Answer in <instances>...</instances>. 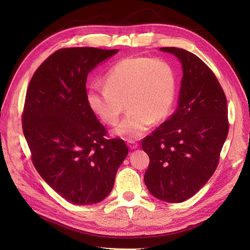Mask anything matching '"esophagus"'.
Here are the masks:
<instances>
[{
    "label": "esophagus",
    "mask_w": 250,
    "mask_h": 250,
    "mask_svg": "<svg viewBox=\"0 0 250 250\" xmlns=\"http://www.w3.org/2000/svg\"><path fill=\"white\" fill-rule=\"evenodd\" d=\"M127 146H128L129 149L134 150V149H137L139 147V144L137 142H135L134 140H128L127 141Z\"/></svg>",
    "instance_id": "obj_1"
}]
</instances>
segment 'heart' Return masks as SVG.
<instances>
[{
    "label": "heart",
    "instance_id": "1",
    "mask_svg": "<svg viewBox=\"0 0 250 250\" xmlns=\"http://www.w3.org/2000/svg\"><path fill=\"white\" fill-rule=\"evenodd\" d=\"M177 79L172 65L164 60L129 57L117 62L105 77L104 86L89 89V107L108 125H115L125 103L128 110L115 134L139 139L153 123H161L174 106Z\"/></svg>",
    "mask_w": 250,
    "mask_h": 250
}]
</instances>
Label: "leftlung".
<instances>
[{"mask_svg":"<svg viewBox=\"0 0 250 250\" xmlns=\"http://www.w3.org/2000/svg\"><path fill=\"white\" fill-rule=\"evenodd\" d=\"M160 50L179 60L183 76L177 108L142 141L150 158L144 181L155 198L181 203L198 192L218 166L229 132L227 100L199 57L177 47Z\"/></svg>","mask_w":250,"mask_h":250,"instance_id":"1","label":"left lung"}]
</instances>
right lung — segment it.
I'll list each match as a JSON object with an SVG mask.
<instances>
[{
	"label": "right lung",
	"instance_id": "1",
	"mask_svg": "<svg viewBox=\"0 0 250 250\" xmlns=\"http://www.w3.org/2000/svg\"><path fill=\"white\" fill-rule=\"evenodd\" d=\"M118 49L62 48L32 76L22 114L23 134L37 172L74 205L101 202L110 193L128 148L107 132L87 101L88 74Z\"/></svg>",
	"mask_w": 250,
	"mask_h": 250
}]
</instances>
